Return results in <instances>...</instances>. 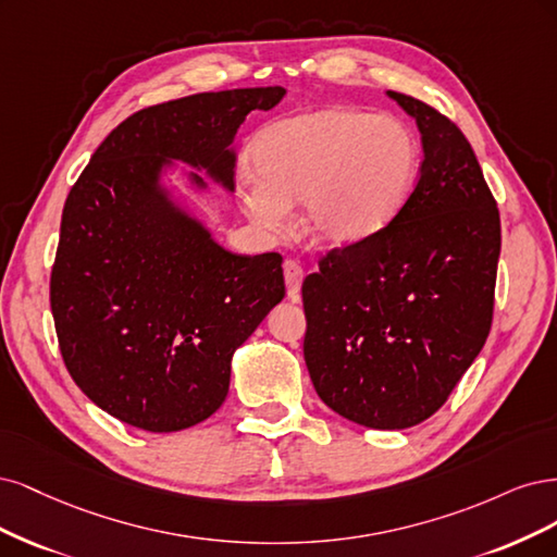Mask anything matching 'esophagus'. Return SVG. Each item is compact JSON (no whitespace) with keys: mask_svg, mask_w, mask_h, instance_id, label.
I'll return each instance as SVG.
<instances>
[{"mask_svg":"<svg viewBox=\"0 0 557 557\" xmlns=\"http://www.w3.org/2000/svg\"><path fill=\"white\" fill-rule=\"evenodd\" d=\"M284 282H286V296L296 300L300 294V284H302V265L298 261H294V259L284 261Z\"/></svg>","mask_w":557,"mask_h":557,"instance_id":"obj_1","label":"esophagus"}]
</instances>
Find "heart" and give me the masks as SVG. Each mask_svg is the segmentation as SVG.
<instances>
[{"mask_svg": "<svg viewBox=\"0 0 557 557\" xmlns=\"http://www.w3.org/2000/svg\"><path fill=\"white\" fill-rule=\"evenodd\" d=\"M255 171L238 185L240 206L257 226L282 231L302 201L310 236L329 247L361 245L403 210L419 175L414 134L396 117L324 109L284 117L263 129Z\"/></svg>", "mask_w": 557, "mask_h": 557, "instance_id": "1", "label": "heart"}]
</instances>
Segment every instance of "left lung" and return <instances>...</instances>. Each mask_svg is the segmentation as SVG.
Wrapping results in <instances>:
<instances>
[{"label":"left lung","instance_id":"left-lung-1","mask_svg":"<svg viewBox=\"0 0 557 557\" xmlns=\"http://www.w3.org/2000/svg\"><path fill=\"white\" fill-rule=\"evenodd\" d=\"M423 164L403 210L374 238L333 249L302 282V354L339 417L411 428L451 396L493 321L499 212L470 140L414 97Z\"/></svg>","mask_w":557,"mask_h":557}]
</instances>
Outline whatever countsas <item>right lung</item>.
<instances>
[{"label":"right lung","mask_w":557,"mask_h":557,"mask_svg":"<svg viewBox=\"0 0 557 557\" xmlns=\"http://www.w3.org/2000/svg\"><path fill=\"white\" fill-rule=\"evenodd\" d=\"M284 95L245 87L143 109L66 196L50 275L60 349L78 388L122 423L175 433L214 414L233 354L284 298L277 252H228L166 185L181 161L233 191V138ZM196 171L183 169L187 187L208 191Z\"/></svg>","instance_id":"1"}]
</instances>
